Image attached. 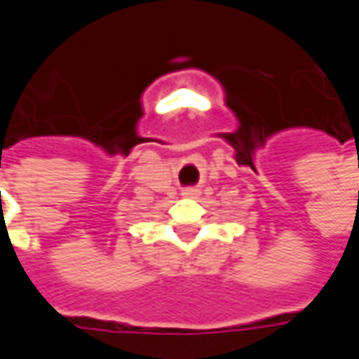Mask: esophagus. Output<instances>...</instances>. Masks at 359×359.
Masks as SVG:
<instances>
[{"label": "esophagus", "instance_id": "esophagus-1", "mask_svg": "<svg viewBox=\"0 0 359 359\" xmlns=\"http://www.w3.org/2000/svg\"><path fill=\"white\" fill-rule=\"evenodd\" d=\"M184 194H188V196H196L198 194V190H194V188H188L187 192H184Z\"/></svg>", "mask_w": 359, "mask_h": 359}]
</instances>
